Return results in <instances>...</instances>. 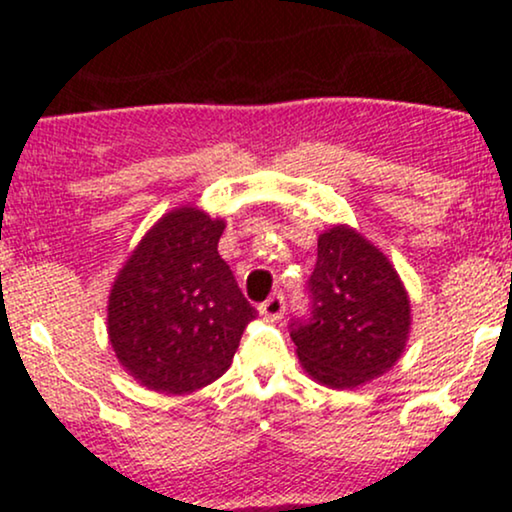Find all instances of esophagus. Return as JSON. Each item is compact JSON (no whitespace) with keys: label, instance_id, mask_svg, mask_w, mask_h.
I'll return each instance as SVG.
<instances>
[{"label":"esophagus","instance_id":"esophagus-1","mask_svg":"<svg viewBox=\"0 0 512 512\" xmlns=\"http://www.w3.org/2000/svg\"><path fill=\"white\" fill-rule=\"evenodd\" d=\"M284 310H286V301L281 293H274V296H269L267 301L260 305V313L267 317V320H279V317L284 315Z\"/></svg>","mask_w":512,"mask_h":512}]
</instances>
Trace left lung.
Listing matches in <instances>:
<instances>
[{"label": "left lung", "instance_id": "obj_1", "mask_svg": "<svg viewBox=\"0 0 512 512\" xmlns=\"http://www.w3.org/2000/svg\"><path fill=\"white\" fill-rule=\"evenodd\" d=\"M308 293L310 315L291 320V339L310 378L351 390L395 366L409 337V296L361 233L334 226L317 238Z\"/></svg>", "mask_w": 512, "mask_h": 512}]
</instances>
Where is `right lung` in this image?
<instances>
[{
  "instance_id": "right-lung-1",
  "label": "right lung",
  "mask_w": 512,
  "mask_h": 512,
  "mask_svg": "<svg viewBox=\"0 0 512 512\" xmlns=\"http://www.w3.org/2000/svg\"><path fill=\"white\" fill-rule=\"evenodd\" d=\"M223 228L197 207L168 211L117 274L108 337L122 368L149 390L187 395L214 383L255 320L219 255Z\"/></svg>"
}]
</instances>
